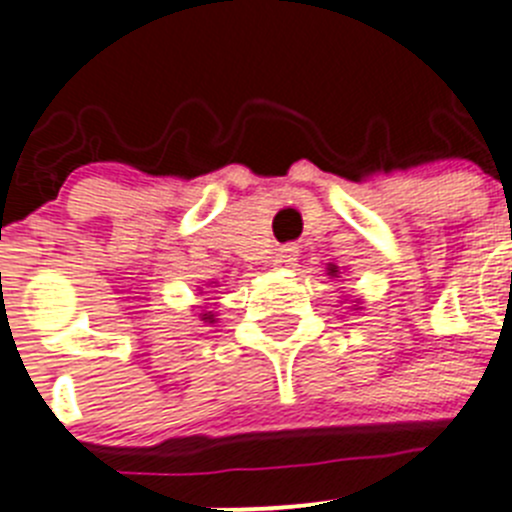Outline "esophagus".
<instances>
[{"label": "esophagus", "mask_w": 512, "mask_h": 512, "mask_svg": "<svg viewBox=\"0 0 512 512\" xmlns=\"http://www.w3.org/2000/svg\"><path fill=\"white\" fill-rule=\"evenodd\" d=\"M297 256H299L297 246H284V248H279V253H276L274 264L281 266V269H289V266H294Z\"/></svg>", "instance_id": "esophagus-1"}]
</instances>
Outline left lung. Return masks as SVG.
<instances>
[{
    "mask_svg": "<svg viewBox=\"0 0 512 512\" xmlns=\"http://www.w3.org/2000/svg\"><path fill=\"white\" fill-rule=\"evenodd\" d=\"M330 274H335V269H330Z\"/></svg>",
    "mask_w": 512,
    "mask_h": 512,
    "instance_id": "1",
    "label": "left lung"
}]
</instances>
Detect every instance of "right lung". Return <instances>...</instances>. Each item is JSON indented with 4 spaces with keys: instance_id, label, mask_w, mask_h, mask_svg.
<instances>
[{
    "instance_id": "obj_1",
    "label": "right lung",
    "mask_w": 512,
    "mask_h": 512,
    "mask_svg": "<svg viewBox=\"0 0 512 512\" xmlns=\"http://www.w3.org/2000/svg\"><path fill=\"white\" fill-rule=\"evenodd\" d=\"M200 317H203L205 322H215V314L213 312H205V314H200Z\"/></svg>"
}]
</instances>
